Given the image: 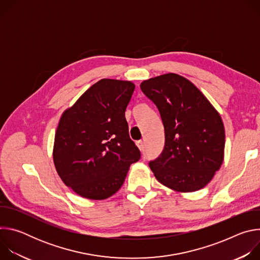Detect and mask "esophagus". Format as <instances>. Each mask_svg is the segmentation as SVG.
<instances>
[{"label":"esophagus","mask_w":260,"mask_h":260,"mask_svg":"<svg viewBox=\"0 0 260 260\" xmlns=\"http://www.w3.org/2000/svg\"><path fill=\"white\" fill-rule=\"evenodd\" d=\"M137 146L139 147L140 150H143V149H144V143H143V141H138V142H137Z\"/></svg>","instance_id":"esophagus-1"}]
</instances>
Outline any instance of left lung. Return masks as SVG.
<instances>
[{"label":"left lung","instance_id":"1","mask_svg":"<svg viewBox=\"0 0 260 260\" xmlns=\"http://www.w3.org/2000/svg\"><path fill=\"white\" fill-rule=\"evenodd\" d=\"M140 87L157 107L165 127L164 150L149 162L155 178L176 191L202 189L224 157L219 113L194 84L174 73L145 80Z\"/></svg>","mask_w":260,"mask_h":260}]
</instances>
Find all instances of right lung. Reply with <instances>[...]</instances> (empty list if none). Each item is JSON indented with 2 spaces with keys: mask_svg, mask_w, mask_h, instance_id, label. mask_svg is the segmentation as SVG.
Masks as SVG:
<instances>
[{
  "mask_svg": "<svg viewBox=\"0 0 260 260\" xmlns=\"http://www.w3.org/2000/svg\"><path fill=\"white\" fill-rule=\"evenodd\" d=\"M135 84L102 79L60 117L53 161L68 187L90 200H105L122 186L141 152L128 134L125 109Z\"/></svg>",
  "mask_w": 260,
  "mask_h": 260,
  "instance_id": "right-lung-1",
  "label": "right lung"
}]
</instances>
